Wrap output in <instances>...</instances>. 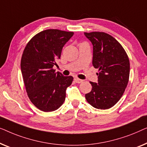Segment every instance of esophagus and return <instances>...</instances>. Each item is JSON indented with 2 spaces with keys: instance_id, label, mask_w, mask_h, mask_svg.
Returning a JSON list of instances; mask_svg holds the SVG:
<instances>
[{
  "instance_id": "esophagus-1",
  "label": "esophagus",
  "mask_w": 147,
  "mask_h": 147,
  "mask_svg": "<svg viewBox=\"0 0 147 147\" xmlns=\"http://www.w3.org/2000/svg\"><path fill=\"white\" fill-rule=\"evenodd\" d=\"M74 80H75V82H76V83H81V82L83 81L82 80L80 79V78H76V77L74 78Z\"/></svg>"
}]
</instances>
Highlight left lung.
Here are the masks:
<instances>
[{
    "mask_svg": "<svg viewBox=\"0 0 147 147\" xmlns=\"http://www.w3.org/2000/svg\"><path fill=\"white\" fill-rule=\"evenodd\" d=\"M84 34L93 46L92 65L98 69V82H90L92 90L85 98L94 108L109 109L120 100L129 82V57L122 45L110 34L102 32Z\"/></svg>",
    "mask_w": 147,
    "mask_h": 147,
    "instance_id": "left-lung-1",
    "label": "left lung"
}]
</instances>
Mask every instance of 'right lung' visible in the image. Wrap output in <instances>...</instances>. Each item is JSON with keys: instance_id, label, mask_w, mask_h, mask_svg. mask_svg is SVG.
<instances>
[{"instance_id": "1", "label": "right lung", "mask_w": 147, "mask_h": 147, "mask_svg": "<svg viewBox=\"0 0 147 147\" xmlns=\"http://www.w3.org/2000/svg\"><path fill=\"white\" fill-rule=\"evenodd\" d=\"M73 34L58 29L45 30L33 36L24 48L20 62L22 78L28 98L39 110L56 111L65 100L66 90L73 77L55 73L53 67Z\"/></svg>"}]
</instances>
